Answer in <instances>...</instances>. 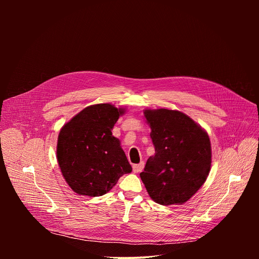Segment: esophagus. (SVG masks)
<instances>
[{
	"label": "esophagus",
	"instance_id": "obj_1",
	"mask_svg": "<svg viewBox=\"0 0 259 259\" xmlns=\"http://www.w3.org/2000/svg\"><path fill=\"white\" fill-rule=\"evenodd\" d=\"M143 168H144V163L143 162H141L139 164H135V165H133V172L134 173H139L143 170Z\"/></svg>",
	"mask_w": 259,
	"mask_h": 259
}]
</instances>
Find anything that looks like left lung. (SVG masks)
<instances>
[{"label": "left lung", "mask_w": 259, "mask_h": 259, "mask_svg": "<svg viewBox=\"0 0 259 259\" xmlns=\"http://www.w3.org/2000/svg\"><path fill=\"white\" fill-rule=\"evenodd\" d=\"M155 155L146 161L140 178L158 204L181 205L203 186L211 168L207 132L189 116L167 108L145 109Z\"/></svg>", "instance_id": "1"}]
</instances>
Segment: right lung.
<instances>
[{"instance_id": "add662e5", "label": "right lung", "mask_w": 259, "mask_h": 259, "mask_svg": "<svg viewBox=\"0 0 259 259\" xmlns=\"http://www.w3.org/2000/svg\"><path fill=\"white\" fill-rule=\"evenodd\" d=\"M125 108L109 103L85 107L60 130L57 161L69 188L78 195L99 197L132 171L112 130Z\"/></svg>"}]
</instances>
